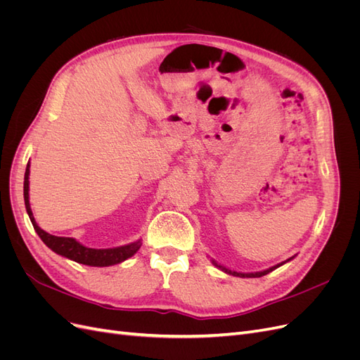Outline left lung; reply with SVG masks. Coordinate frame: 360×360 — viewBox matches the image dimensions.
Here are the masks:
<instances>
[{"instance_id":"left-lung-1","label":"left lung","mask_w":360,"mask_h":360,"mask_svg":"<svg viewBox=\"0 0 360 360\" xmlns=\"http://www.w3.org/2000/svg\"><path fill=\"white\" fill-rule=\"evenodd\" d=\"M288 261V259H287ZM285 263V261H284ZM284 263H281V264H278V266H274V267H270V269H267V270H264V271H257V274H238V271H233V270H228V269H225V267H222V266H219V264H216L214 261H213V264L214 266H217L219 269H222L225 274H228V275H233V276H240V278H259V276H264V275H267V274H270L271 270H275L276 267H279V266H282Z\"/></svg>"}]
</instances>
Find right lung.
I'll return each mask as SVG.
<instances>
[{
	"mask_svg": "<svg viewBox=\"0 0 360 360\" xmlns=\"http://www.w3.org/2000/svg\"><path fill=\"white\" fill-rule=\"evenodd\" d=\"M28 176H30V163L27 165L25 169V179H24V200H25V207L30 219L32 222V226H34L36 233L43 240L49 249H52L53 252H57L58 255L66 257L69 259L76 261V263L86 264V266H94V267H105V266H112L117 263H122V261L132 257L136 250L141 246V240L130 243L126 246H120V248H112V249H91V248H85L84 245L78 243L72 237H57L52 236L46 231H43L41 228L36 224L34 216H32L30 201H28Z\"/></svg>",
	"mask_w": 360,
	"mask_h": 360,
	"instance_id": "obj_1",
	"label": "right lung"
}]
</instances>
